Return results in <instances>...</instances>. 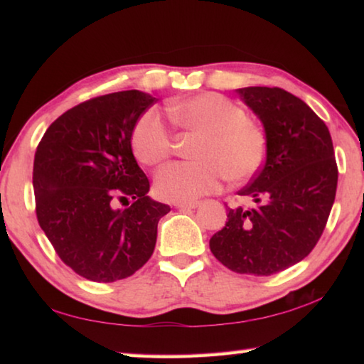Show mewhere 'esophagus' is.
Wrapping results in <instances>:
<instances>
[{
  "label": "esophagus",
  "instance_id": "obj_1",
  "mask_svg": "<svg viewBox=\"0 0 364 364\" xmlns=\"http://www.w3.org/2000/svg\"><path fill=\"white\" fill-rule=\"evenodd\" d=\"M197 205H199V202H197V200H191V202H176V204H175V207H176V208H181V210H183V208H196Z\"/></svg>",
  "mask_w": 364,
  "mask_h": 364
}]
</instances>
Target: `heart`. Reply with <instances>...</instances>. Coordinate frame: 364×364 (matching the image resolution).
I'll use <instances>...</instances> for the list:
<instances>
[{
	"label": "heart",
	"instance_id": "heart-1",
	"mask_svg": "<svg viewBox=\"0 0 364 364\" xmlns=\"http://www.w3.org/2000/svg\"><path fill=\"white\" fill-rule=\"evenodd\" d=\"M171 120L199 134L196 162H175L156 176V191L165 200L191 202L221 188L223 181L242 183L260 171L267 157V136L249 114L218 93H200L168 107ZM132 147L144 165L170 157L173 139L156 109H147L134 123Z\"/></svg>",
	"mask_w": 364,
	"mask_h": 364
}]
</instances>
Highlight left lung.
Segmentation results:
<instances>
[{"label":"left lung","instance_id":"left-lung-1","mask_svg":"<svg viewBox=\"0 0 364 364\" xmlns=\"http://www.w3.org/2000/svg\"><path fill=\"white\" fill-rule=\"evenodd\" d=\"M260 117L267 159L239 196L254 207H228L223 230L210 239L220 263L239 274L269 276L310 254L328 223L337 189V164L326 123L289 91L237 90Z\"/></svg>","mask_w":364,"mask_h":364}]
</instances>
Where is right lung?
I'll use <instances>...</instances> for the list:
<instances>
[{
  "instance_id": "obj_1",
  "label": "right lung",
  "mask_w": 364,
  "mask_h": 364,
  "mask_svg": "<svg viewBox=\"0 0 364 364\" xmlns=\"http://www.w3.org/2000/svg\"><path fill=\"white\" fill-rule=\"evenodd\" d=\"M156 101L138 90L91 97L54 120L36 147V218L60 260L85 279L136 273L170 212L147 197L149 180L132 151L134 123Z\"/></svg>"
}]
</instances>
